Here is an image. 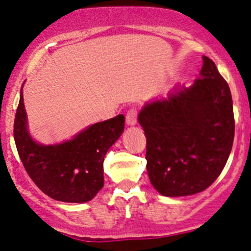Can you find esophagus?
Masks as SVG:
<instances>
[{"label": "esophagus", "mask_w": 251, "mask_h": 251, "mask_svg": "<svg viewBox=\"0 0 251 251\" xmlns=\"http://www.w3.org/2000/svg\"><path fill=\"white\" fill-rule=\"evenodd\" d=\"M126 122L128 126H135L137 123V111L135 108H131L130 110H128L126 116Z\"/></svg>", "instance_id": "34e87169"}]
</instances>
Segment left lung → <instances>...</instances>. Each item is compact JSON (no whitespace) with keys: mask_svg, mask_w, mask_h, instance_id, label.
<instances>
[{"mask_svg":"<svg viewBox=\"0 0 251 251\" xmlns=\"http://www.w3.org/2000/svg\"><path fill=\"white\" fill-rule=\"evenodd\" d=\"M137 120L147 139L149 180L162 196L184 197L206 190L231 153V92L205 55L199 78L190 88L176 86L167 98L146 103Z\"/></svg>","mask_w":251,"mask_h":251,"instance_id":"8db88e82","label":"left lung"}]
</instances>
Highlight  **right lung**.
<instances>
[{
	"mask_svg": "<svg viewBox=\"0 0 251 251\" xmlns=\"http://www.w3.org/2000/svg\"><path fill=\"white\" fill-rule=\"evenodd\" d=\"M125 130V116L95 123L72 140L41 145L28 131L22 88L14 121V140L28 176L45 194L58 201L86 202L104 185L103 162Z\"/></svg>",
	"mask_w": 251,
	"mask_h": 251,
	"instance_id": "1",
	"label": "right lung"
}]
</instances>
